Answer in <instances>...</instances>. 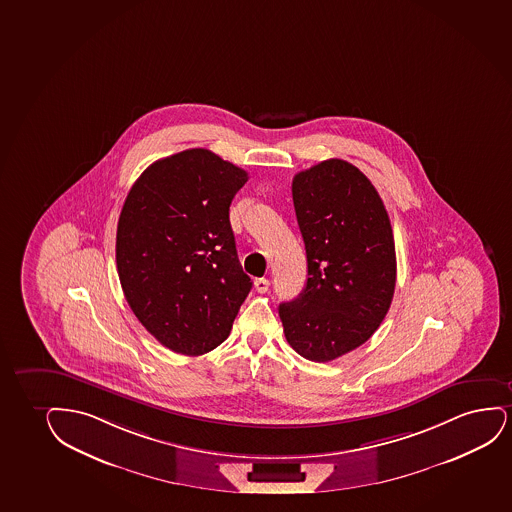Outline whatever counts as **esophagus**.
I'll return each instance as SVG.
<instances>
[{
	"mask_svg": "<svg viewBox=\"0 0 512 512\" xmlns=\"http://www.w3.org/2000/svg\"><path fill=\"white\" fill-rule=\"evenodd\" d=\"M254 287H256V291L259 292V294H265L266 291H268V287H270V280L265 279H256L254 280Z\"/></svg>",
	"mask_w": 512,
	"mask_h": 512,
	"instance_id": "esophagus-1",
	"label": "esophagus"
}]
</instances>
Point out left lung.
<instances>
[{
	"mask_svg": "<svg viewBox=\"0 0 512 512\" xmlns=\"http://www.w3.org/2000/svg\"><path fill=\"white\" fill-rule=\"evenodd\" d=\"M308 279L279 306L287 343L311 362H330L369 339L388 313L396 253L388 211L360 169L329 159L292 180Z\"/></svg>",
	"mask_w": 512,
	"mask_h": 512,
	"instance_id": "1",
	"label": "left lung"
}]
</instances>
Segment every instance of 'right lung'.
<instances>
[{
    "label": "right lung",
    "mask_w": 512,
    "mask_h": 512,
    "mask_svg": "<svg viewBox=\"0 0 512 512\" xmlns=\"http://www.w3.org/2000/svg\"><path fill=\"white\" fill-rule=\"evenodd\" d=\"M246 182L244 169L211 150L188 149L150 164L124 201L116 235L124 298L175 353L220 346L253 287L228 218Z\"/></svg>",
    "instance_id": "obj_1"
}]
</instances>
